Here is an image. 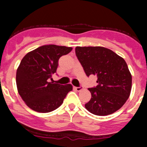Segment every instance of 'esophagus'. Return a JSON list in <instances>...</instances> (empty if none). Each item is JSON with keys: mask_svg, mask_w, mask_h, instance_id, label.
<instances>
[{"mask_svg": "<svg viewBox=\"0 0 147 147\" xmlns=\"http://www.w3.org/2000/svg\"><path fill=\"white\" fill-rule=\"evenodd\" d=\"M74 88L75 89V90H77V91H80V90H82L83 89V87L82 86H80V87H74Z\"/></svg>", "mask_w": 147, "mask_h": 147, "instance_id": "34e87169", "label": "esophagus"}]
</instances>
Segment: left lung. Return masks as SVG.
Listing matches in <instances>:
<instances>
[{
    "label": "left lung",
    "instance_id": "left-lung-1",
    "mask_svg": "<svg viewBox=\"0 0 147 147\" xmlns=\"http://www.w3.org/2000/svg\"><path fill=\"white\" fill-rule=\"evenodd\" d=\"M75 54L87 77L97 75V85L89 88L92 97L85 108L99 116L119 109L130 95L131 75L125 60L103 47H76Z\"/></svg>",
    "mask_w": 147,
    "mask_h": 147
}]
</instances>
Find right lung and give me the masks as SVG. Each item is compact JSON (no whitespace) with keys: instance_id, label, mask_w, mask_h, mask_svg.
I'll return each mask as SVG.
<instances>
[{"instance_id":"obj_1","label":"right lung","mask_w":147,"mask_h":147,"mask_svg":"<svg viewBox=\"0 0 147 147\" xmlns=\"http://www.w3.org/2000/svg\"><path fill=\"white\" fill-rule=\"evenodd\" d=\"M72 50L65 46L42 45L22 59L16 72V84L20 97L32 110L42 113L55 110L72 90L70 84L50 82L57 70L60 57Z\"/></svg>"}]
</instances>
